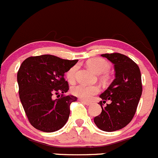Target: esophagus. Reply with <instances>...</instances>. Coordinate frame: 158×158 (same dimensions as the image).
<instances>
[{
	"instance_id": "34e87169",
	"label": "esophagus",
	"mask_w": 158,
	"mask_h": 158,
	"mask_svg": "<svg viewBox=\"0 0 158 158\" xmlns=\"http://www.w3.org/2000/svg\"><path fill=\"white\" fill-rule=\"evenodd\" d=\"M80 100L81 102H82V103H84L85 104V105H87V106H90V105H91V102H88V101H86V100H82V99H80Z\"/></svg>"
}]
</instances>
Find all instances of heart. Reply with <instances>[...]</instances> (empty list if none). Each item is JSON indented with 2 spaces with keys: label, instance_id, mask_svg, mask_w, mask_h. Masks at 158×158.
Returning a JSON list of instances; mask_svg holds the SVG:
<instances>
[{
  "label": "heart",
  "instance_id": "heart-1",
  "mask_svg": "<svg viewBox=\"0 0 158 158\" xmlns=\"http://www.w3.org/2000/svg\"><path fill=\"white\" fill-rule=\"evenodd\" d=\"M88 66L97 73H104L110 69V64L106 60L101 58H94L88 60ZM77 65L71 67L66 73V77L70 82L75 80V76L77 70ZM100 87L97 85H87L79 83L76 85L71 89L73 95L83 100H90L95 94L100 92Z\"/></svg>",
  "mask_w": 158,
  "mask_h": 158
}]
</instances>
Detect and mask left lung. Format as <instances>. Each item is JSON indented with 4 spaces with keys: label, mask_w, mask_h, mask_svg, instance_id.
Returning a JSON list of instances; mask_svg holds the SVG:
<instances>
[{
    "label": "left lung",
    "mask_w": 158,
    "mask_h": 158,
    "mask_svg": "<svg viewBox=\"0 0 158 158\" xmlns=\"http://www.w3.org/2000/svg\"><path fill=\"white\" fill-rule=\"evenodd\" d=\"M114 64L115 79L100 95L102 112L94 117L97 127L112 132L127 125L136 113L141 98V73L132 59L120 53L103 54Z\"/></svg>",
    "instance_id": "obj_1"
}]
</instances>
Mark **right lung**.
Masks as SVG:
<instances>
[{"instance_id":"1","label":"right lung","mask_w":158,"mask_h":158,"mask_svg":"<svg viewBox=\"0 0 158 158\" xmlns=\"http://www.w3.org/2000/svg\"><path fill=\"white\" fill-rule=\"evenodd\" d=\"M77 61L43 55L29 57L21 64L17 73L19 98L29 122L36 129L55 132L67 123L70 106L77 98L64 94L69 85L64 76ZM60 98L53 99V95L60 96Z\"/></svg>"}]
</instances>
